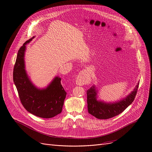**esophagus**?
<instances>
[{
	"mask_svg": "<svg viewBox=\"0 0 152 152\" xmlns=\"http://www.w3.org/2000/svg\"><path fill=\"white\" fill-rule=\"evenodd\" d=\"M87 77L84 73H80L76 77V83L79 85H83L86 84L87 81Z\"/></svg>",
	"mask_w": 152,
	"mask_h": 152,
	"instance_id": "esophagus-1",
	"label": "esophagus"
}]
</instances>
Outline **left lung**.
I'll return each mask as SVG.
<instances>
[{"label": "left lung", "instance_id": "left-lung-1", "mask_svg": "<svg viewBox=\"0 0 152 152\" xmlns=\"http://www.w3.org/2000/svg\"><path fill=\"white\" fill-rule=\"evenodd\" d=\"M139 83L126 97L115 103H105L96 99L97 91L92 86L86 91L88 110L89 114L99 119H107L124 112L132 102L136 96Z\"/></svg>", "mask_w": 152, "mask_h": 152}]
</instances>
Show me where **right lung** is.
I'll use <instances>...</instances> for the list:
<instances>
[{
  "label": "right lung",
  "mask_w": 152,
  "mask_h": 152,
  "mask_svg": "<svg viewBox=\"0 0 152 152\" xmlns=\"http://www.w3.org/2000/svg\"><path fill=\"white\" fill-rule=\"evenodd\" d=\"M27 40L18 51L13 71V80L21 102L30 113L42 118H51L62 112L67 92L61 83V79L56 77L45 89L36 88L29 79L25 70L24 54Z\"/></svg>",
  "instance_id": "obj_1"
}]
</instances>
